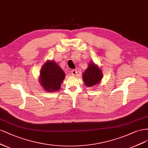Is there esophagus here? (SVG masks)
I'll use <instances>...</instances> for the list:
<instances>
[{
    "instance_id": "34e87169",
    "label": "esophagus",
    "mask_w": 148,
    "mask_h": 148,
    "mask_svg": "<svg viewBox=\"0 0 148 148\" xmlns=\"http://www.w3.org/2000/svg\"><path fill=\"white\" fill-rule=\"evenodd\" d=\"M77 69H73V70L71 71V74H72L73 75L75 76V75H77Z\"/></svg>"
}]
</instances>
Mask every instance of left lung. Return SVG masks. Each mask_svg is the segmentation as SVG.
Here are the masks:
<instances>
[{
    "instance_id": "8db88e82",
    "label": "left lung",
    "mask_w": 148,
    "mask_h": 148,
    "mask_svg": "<svg viewBox=\"0 0 148 148\" xmlns=\"http://www.w3.org/2000/svg\"><path fill=\"white\" fill-rule=\"evenodd\" d=\"M103 75L101 68L92 61L90 62L88 68L83 72L82 79L87 87H95L101 82Z\"/></svg>"
}]
</instances>
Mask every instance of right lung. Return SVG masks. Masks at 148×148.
<instances>
[{
    "mask_svg": "<svg viewBox=\"0 0 148 148\" xmlns=\"http://www.w3.org/2000/svg\"><path fill=\"white\" fill-rule=\"evenodd\" d=\"M39 78L40 85L45 91L54 92L60 89L65 73L53 60H48L42 66Z\"/></svg>",
    "mask_w": 148,
    "mask_h": 148,
    "instance_id": "obj_1",
    "label": "right lung"
}]
</instances>
